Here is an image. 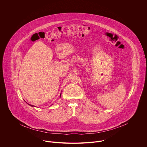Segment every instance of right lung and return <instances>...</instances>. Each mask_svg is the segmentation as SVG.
<instances>
[{
	"mask_svg": "<svg viewBox=\"0 0 147 147\" xmlns=\"http://www.w3.org/2000/svg\"><path fill=\"white\" fill-rule=\"evenodd\" d=\"M61 95H60V97H61ZM28 105H30V106H34L33 105H30V104H28Z\"/></svg>",
	"mask_w": 147,
	"mask_h": 147,
	"instance_id": "obj_1",
	"label": "right lung"
}]
</instances>
